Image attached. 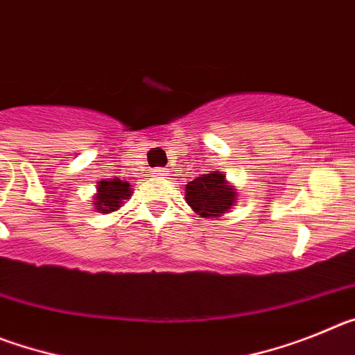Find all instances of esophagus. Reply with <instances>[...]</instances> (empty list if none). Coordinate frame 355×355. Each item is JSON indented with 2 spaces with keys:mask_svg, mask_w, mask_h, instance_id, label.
<instances>
[{
  "mask_svg": "<svg viewBox=\"0 0 355 355\" xmlns=\"http://www.w3.org/2000/svg\"><path fill=\"white\" fill-rule=\"evenodd\" d=\"M153 174H156V175H167V171H165V168H162V167H158V168H155V171H153Z\"/></svg>",
  "mask_w": 355,
  "mask_h": 355,
  "instance_id": "obj_1",
  "label": "esophagus"
}]
</instances>
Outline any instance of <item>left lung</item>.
Instances as JSON below:
<instances>
[{"instance_id":"obj_1","label":"left lung","mask_w":355,"mask_h":355,"mask_svg":"<svg viewBox=\"0 0 355 355\" xmlns=\"http://www.w3.org/2000/svg\"><path fill=\"white\" fill-rule=\"evenodd\" d=\"M187 202L200 216H218L231 209L236 202L234 188L225 183V175L220 172L202 174L187 184Z\"/></svg>"}]
</instances>
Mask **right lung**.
<instances>
[{
  "label": "right lung",
  "instance_id": "right-lung-1",
  "mask_svg": "<svg viewBox=\"0 0 355 355\" xmlns=\"http://www.w3.org/2000/svg\"><path fill=\"white\" fill-rule=\"evenodd\" d=\"M131 190L130 183H124L121 180L101 181L97 184L96 196V209L101 213H112L124 205V200L130 199Z\"/></svg>",
  "mask_w": 355,
  "mask_h": 355
}]
</instances>
